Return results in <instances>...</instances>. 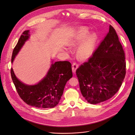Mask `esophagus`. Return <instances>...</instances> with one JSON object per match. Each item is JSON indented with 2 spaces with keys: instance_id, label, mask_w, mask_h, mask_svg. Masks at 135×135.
<instances>
[{
  "instance_id": "obj_1",
  "label": "esophagus",
  "mask_w": 135,
  "mask_h": 135,
  "mask_svg": "<svg viewBox=\"0 0 135 135\" xmlns=\"http://www.w3.org/2000/svg\"><path fill=\"white\" fill-rule=\"evenodd\" d=\"M79 66V65L78 64H76V63L74 62L73 64H72V72L73 73H75V71H76V70L77 69V68H78Z\"/></svg>"
}]
</instances>
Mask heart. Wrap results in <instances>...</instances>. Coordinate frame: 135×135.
<instances>
[{
    "label": "heart",
    "instance_id": "1",
    "mask_svg": "<svg viewBox=\"0 0 135 135\" xmlns=\"http://www.w3.org/2000/svg\"><path fill=\"white\" fill-rule=\"evenodd\" d=\"M89 33L87 28H81L76 34L75 39L71 44L72 46H75L84 41L77 51V56L81 60H87L91 57L98 39L96 33H93L88 37Z\"/></svg>",
    "mask_w": 135,
    "mask_h": 135
}]
</instances>
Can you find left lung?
<instances>
[{
    "mask_svg": "<svg viewBox=\"0 0 135 135\" xmlns=\"http://www.w3.org/2000/svg\"><path fill=\"white\" fill-rule=\"evenodd\" d=\"M87 62L76 70L80 91L89 103L98 104L112 97L119 90L126 70L125 54L113 27Z\"/></svg>",
    "mask_w": 135,
    "mask_h": 135,
    "instance_id": "1",
    "label": "left lung"
}]
</instances>
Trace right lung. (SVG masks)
<instances>
[{
    "mask_svg": "<svg viewBox=\"0 0 135 135\" xmlns=\"http://www.w3.org/2000/svg\"><path fill=\"white\" fill-rule=\"evenodd\" d=\"M29 30L24 31L13 49L12 63L29 37ZM13 82L21 98L27 104L38 108H52L59 103L68 81L72 77L71 64L68 61L56 62L51 65L46 76L38 84L26 85L16 77L11 69Z\"/></svg>",
    "mask_w": 135,
    "mask_h": 135,
    "instance_id": "obj_1",
    "label": "right lung"
}]
</instances>
